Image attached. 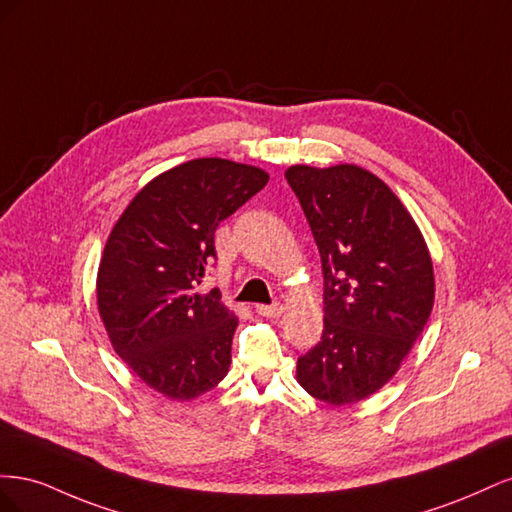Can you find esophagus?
<instances>
[{
	"instance_id": "34e87169",
	"label": "esophagus",
	"mask_w": 512,
	"mask_h": 512,
	"mask_svg": "<svg viewBox=\"0 0 512 512\" xmlns=\"http://www.w3.org/2000/svg\"><path fill=\"white\" fill-rule=\"evenodd\" d=\"M284 312V307L280 303H271V305H256V314L265 316V318H277Z\"/></svg>"
}]
</instances>
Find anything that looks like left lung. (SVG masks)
Instances as JSON below:
<instances>
[{"instance_id": "8db88e82", "label": "left lung", "mask_w": 512, "mask_h": 512, "mask_svg": "<svg viewBox=\"0 0 512 512\" xmlns=\"http://www.w3.org/2000/svg\"><path fill=\"white\" fill-rule=\"evenodd\" d=\"M324 275L320 342L297 380L331 406L356 404L389 382L429 320L436 282L427 243L382 179L354 164L286 170Z\"/></svg>"}]
</instances>
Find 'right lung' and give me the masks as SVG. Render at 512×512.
I'll use <instances>...</instances> for the list:
<instances>
[{
  "mask_svg": "<svg viewBox=\"0 0 512 512\" xmlns=\"http://www.w3.org/2000/svg\"><path fill=\"white\" fill-rule=\"evenodd\" d=\"M262 168L222 158L151 179L121 213L98 269V312L115 352L153 391L188 401L230 367L237 316L220 290L198 292L215 228L265 188Z\"/></svg>",
  "mask_w": 512,
  "mask_h": 512,
  "instance_id": "1",
  "label": "right lung"
}]
</instances>
